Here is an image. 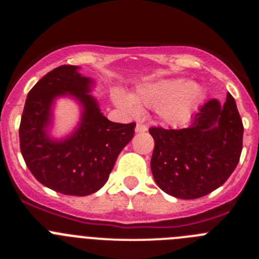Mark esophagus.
<instances>
[{
  "label": "esophagus",
  "mask_w": 259,
  "mask_h": 259,
  "mask_svg": "<svg viewBox=\"0 0 259 259\" xmlns=\"http://www.w3.org/2000/svg\"><path fill=\"white\" fill-rule=\"evenodd\" d=\"M146 130H148V127H146V125L142 124V122H138L137 126H135V132L137 133H145Z\"/></svg>",
  "instance_id": "esophagus-1"
}]
</instances>
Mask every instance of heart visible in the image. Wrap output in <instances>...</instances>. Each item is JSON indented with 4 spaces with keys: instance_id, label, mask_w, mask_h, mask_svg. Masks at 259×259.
Here are the masks:
<instances>
[{
    "instance_id": "1",
    "label": "heart",
    "mask_w": 259,
    "mask_h": 259,
    "mask_svg": "<svg viewBox=\"0 0 259 259\" xmlns=\"http://www.w3.org/2000/svg\"><path fill=\"white\" fill-rule=\"evenodd\" d=\"M200 96V88L185 79H164L140 85L134 95L121 90L113 91L115 103L129 113L140 108L154 109L163 121L177 124L192 111Z\"/></svg>"
}]
</instances>
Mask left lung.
Instances as JSON below:
<instances>
[{"label": "left lung", "instance_id": "1", "mask_svg": "<svg viewBox=\"0 0 259 259\" xmlns=\"http://www.w3.org/2000/svg\"><path fill=\"white\" fill-rule=\"evenodd\" d=\"M153 137L151 173L166 194L197 199L227 182L239 163L243 122L231 94L223 106L209 100L183 129H149Z\"/></svg>", "mask_w": 259, "mask_h": 259}]
</instances>
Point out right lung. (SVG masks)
Returning a JSON list of instances; mask_svg holds the SVG:
<instances>
[{
	"label": "right lung",
	"mask_w": 259,
	"mask_h": 259,
	"mask_svg": "<svg viewBox=\"0 0 259 259\" xmlns=\"http://www.w3.org/2000/svg\"><path fill=\"white\" fill-rule=\"evenodd\" d=\"M76 66L62 65L48 72L26 99L20 122V149L32 176L41 184L66 195L93 194L106 183L120 151L134 137L135 122L106 119L89 95L91 80ZM66 92L84 108L78 130L64 142L46 135L52 101Z\"/></svg>",
	"instance_id": "obj_1"
}]
</instances>
